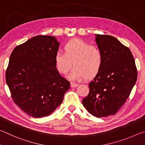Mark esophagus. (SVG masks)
I'll return each instance as SVG.
<instances>
[{
  "instance_id": "34e87169",
  "label": "esophagus",
  "mask_w": 145,
  "mask_h": 145,
  "mask_svg": "<svg viewBox=\"0 0 145 145\" xmlns=\"http://www.w3.org/2000/svg\"><path fill=\"white\" fill-rule=\"evenodd\" d=\"M70 86L72 88H75L78 86V84H75L74 82H70Z\"/></svg>"
}]
</instances>
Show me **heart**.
Returning a JSON list of instances; mask_svg holds the SVG:
<instances>
[{
    "label": "heart",
    "mask_w": 145,
    "mask_h": 145,
    "mask_svg": "<svg viewBox=\"0 0 145 145\" xmlns=\"http://www.w3.org/2000/svg\"><path fill=\"white\" fill-rule=\"evenodd\" d=\"M63 50L64 53L57 52L54 56L55 67L60 74H67L73 66L75 68L70 75L72 79H91L100 72L103 57L97 46L74 38L64 45Z\"/></svg>",
    "instance_id": "1"
}]
</instances>
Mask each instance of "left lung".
<instances>
[{"mask_svg":"<svg viewBox=\"0 0 145 145\" xmlns=\"http://www.w3.org/2000/svg\"><path fill=\"white\" fill-rule=\"evenodd\" d=\"M103 57L100 72L89 83V92L82 104L97 118L114 115L126 102L136 84L137 72L131 51L116 38L97 34Z\"/></svg>","mask_w":145,"mask_h":145,"instance_id":"left-lung-1","label":"left lung"}]
</instances>
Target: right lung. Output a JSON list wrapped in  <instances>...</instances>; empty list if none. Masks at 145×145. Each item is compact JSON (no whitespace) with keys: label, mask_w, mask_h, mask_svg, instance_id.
Masks as SVG:
<instances>
[{"label":"right lung","mask_w":145,"mask_h":145,"mask_svg":"<svg viewBox=\"0 0 145 145\" xmlns=\"http://www.w3.org/2000/svg\"><path fill=\"white\" fill-rule=\"evenodd\" d=\"M59 46L54 36H36L16 46L9 57L6 81L11 98L32 117L50 114L70 89V82L55 67Z\"/></svg>","instance_id":"add662e5"}]
</instances>
